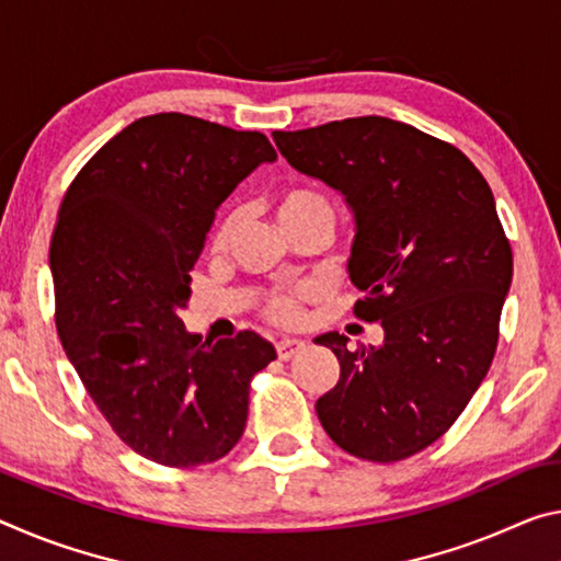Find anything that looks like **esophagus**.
Returning a JSON list of instances; mask_svg holds the SVG:
<instances>
[{
  "label": "esophagus",
  "instance_id": "obj_1",
  "mask_svg": "<svg viewBox=\"0 0 561 561\" xmlns=\"http://www.w3.org/2000/svg\"><path fill=\"white\" fill-rule=\"evenodd\" d=\"M305 342L301 340H279L277 342V357L282 359V362H287V359H291L295 357V354H299L301 350H305Z\"/></svg>",
  "mask_w": 561,
  "mask_h": 561
}]
</instances>
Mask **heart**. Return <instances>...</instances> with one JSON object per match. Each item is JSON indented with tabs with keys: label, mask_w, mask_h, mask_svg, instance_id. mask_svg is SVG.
<instances>
[{
	"label": "heart",
	"mask_w": 561,
	"mask_h": 561,
	"mask_svg": "<svg viewBox=\"0 0 561 561\" xmlns=\"http://www.w3.org/2000/svg\"><path fill=\"white\" fill-rule=\"evenodd\" d=\"M277 215L284 229L299 225L309 217H332V204L324 197L322 192L314 190V186H287V190L277 194ZM234 229V217L227 215L217 221L215 232H211V249H225L232 239ZM309 291L301 289H289V291H274V295L266 297L264 301V314L272 319L274 324H297L301 319V299H305Z\"/></svg>",
	"instance_id": "heart-1"
}]
</instances>
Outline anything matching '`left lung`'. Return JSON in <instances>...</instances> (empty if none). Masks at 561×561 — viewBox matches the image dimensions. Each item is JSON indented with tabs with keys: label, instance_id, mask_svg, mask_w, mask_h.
I'll list each match as a JSON object with an SVG mask.
<instances>
[{
	"label": "left lung",
	"instance_id": "8db88e82",
	"mask_svg": "<svg viewBox=\"0 0 561 561\" xmlns=\"http://www.w3.org/2000/svg\"><path fill=\"white\" fill-rule=\"evenodd\" d=\"M301 174L342 192L354 211V314L385 344L346 350L317 416L352 457L399 461L437 442L492 367L512 284V247L482 172L455 145L387 117L274 131Z\"/></svg>",
	"mask_w": 561,
	"mask_h": 561
}]
</instances>
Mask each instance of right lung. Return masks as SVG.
Here are the masks:
<instances>
[{
  "instance_id": "right-lung-1",
  "label": "right lung",
  "mask_w": 561,
  "mask_h": 561,
  "mask_svg": "<svg viewBox=\"0 0 561 561\" xmlns=\"http://www.w3.org/2000/svg\"><path fill=\"white\" fill-rule=\"evenodd\" d=\"M277 152L262 131L162 112L79 169L49 244L61 346L114 434L162 467L232 451L249 385L277 359L254 332L202 342L180 319L215 211Z\"/></svg>"
}]
</instances>
